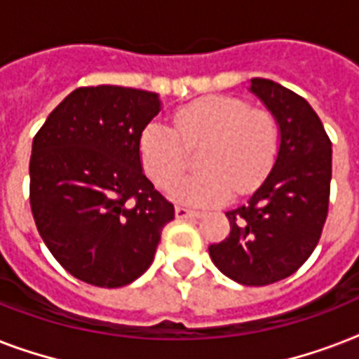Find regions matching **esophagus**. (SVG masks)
Returning a JSON list of instances; mask_svg holds the SVG:
<instances>
[{"label":"esophagus","mask_w":359,"mask_h":359,"mask_svg":"<svg viewBox=\"0 0 359 359\" xmlns=\"http://www.w3.org/2000/svg\"><path fill=\"white\" fill-rule=\"evenodd\" d=\"M175 216H177L179 219L201 218L203 212H201V210H191V208H186V207H177V208H175Z\"/></svg>","instance_id":"obj_1"}]
</instances>
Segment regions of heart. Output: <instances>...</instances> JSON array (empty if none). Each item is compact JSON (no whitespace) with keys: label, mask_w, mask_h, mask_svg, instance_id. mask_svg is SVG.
Returning <instances> with one entry per match:
<instances>
[{"label":"heart","mask_w":359,"mask_h":359,"mask_svg":"<svg viewBox=\"0 0 359 359\" xmlns=\"http://www.w3.org/2000/svg\"><path fill=\"white\" fill-rule=\"evenodd\" d=\"M175 130L152 121L140 135V156L147 175L169 188L184 175L188 151L197 156L199 173L175 186L171 196L191 205H214L231 196H245L261 184L279 147L272 114L253 109L236 97L212 95L173 114Z\"/></svg>","instance_id":"b5f03b06"}]
</instances>
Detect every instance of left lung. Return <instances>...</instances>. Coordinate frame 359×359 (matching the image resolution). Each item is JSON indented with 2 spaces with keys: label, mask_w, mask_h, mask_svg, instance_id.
<instances>
[{
  "label": "left lung",
  "mask_w": 359,
  "mask_h": 359,
  "mask_svg": "<svg viewBox=\"0 0 359 359\" xmlns=\"http://www.w3.org/2000/svg\"><path fill=\"white\" fill-rule=\"evenodd\" d=\"M248 89L278 123V154L248 203L227 212L229 236L208 253L227 278L261 287L289 278L317 248L328 216L332 141L300 95L264 78H251Z\"/></svg>",
  "instance_id": "left-lung-1"
}]
</instances>
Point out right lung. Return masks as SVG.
I'll list each match as a JSON object with an SVG mask.
<instances>
[{
	"label": "right lung",
	"mask_w": 359,
	"mask_h": 359,
	"mask_svg": "<svg viewBox=\"0 0 359 359\" xmlns=\"http://www.w3.org/2000/svg\"><path fill=\"white\" fill-rule=\"evenodd\" d=\"M162 109L156 93L80 87L33 137L29 201L59 264L97 287H123L151 266L173 205L143 173L140 135Z\"/></svg>",
	"instance_id": "obj_1"
}]
</instances>
